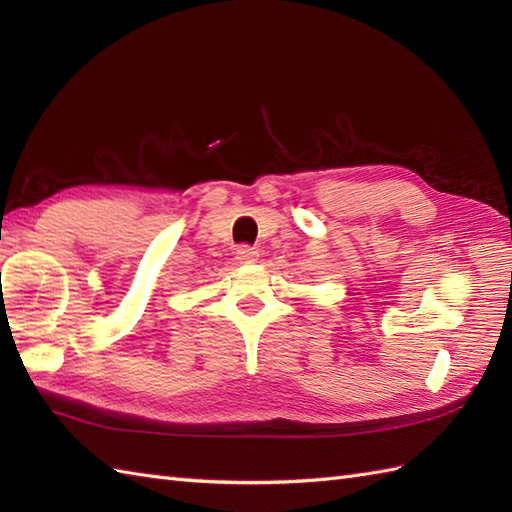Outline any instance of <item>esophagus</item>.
<instances>
[{"label":"esophagus","instance_id":"esophagus-1","mask_svg":"<svg viewBox=\"0 0 512 512\" xmlns=\"http://www.w3.org/2000/svg\"><path fill=\"white\" fill-rule=\"evenodd\" d=\"M237 259L242 264H253V262H257V257H259V250L255 248V246H248V244H242L237 248Z\"/></svg>","mask_w":512,"mask_h":512}]
</instances>
